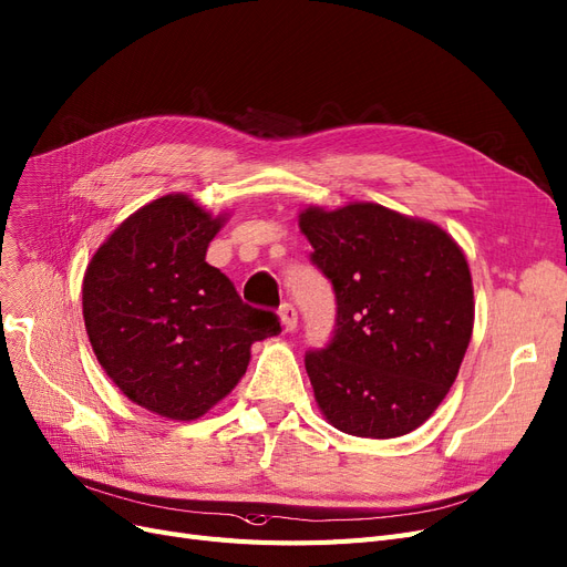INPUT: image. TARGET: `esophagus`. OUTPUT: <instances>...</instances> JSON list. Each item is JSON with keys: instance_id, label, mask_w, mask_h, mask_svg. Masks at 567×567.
<instances>
[{"instance_id": "1", "label": "esophagus", "mask_w": 567, "mask_h": 567, "mask_svg": "<svg viewBox=\"0 0 567 567\" xmlns=\"http://www.w3.org/2000/svg\"><path fill=\"white\" fill-rule=\"evenodd\" d=\"M297 320H299L297 308L291 306V303H282V306H280V322H282V329H285V331H295V329H297Z\"/></svg>"}]
</instances>
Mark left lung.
Instances as JSON below:
<instances>
[{"label":"left lung","mask_w":567,"mask_h":567,"mask_svg":"<svg viewBox=\"0 0 567 567\" xmlns=\"http://www.w3.org/2000/svg\"><path fill=\"white\" fill-rule=\"evenodd\" d=\"M301 234L337 295V329L306 354L327 421L352 436L394 439L444 402L474 329L472 272L442 226L379 203L310 205Z\"/></svg>","instance_id":"1"}]
</instances>
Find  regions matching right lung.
Returning <instances> with one entry per match:
<instances>
[{
	"instance_id": "obj_1",
	"label": "right lung",
	"mask_w": 567,
	"mask_h": 567,
	"mask_svg": "<svg viewBox=\"0 0 567 567\" xmlns=\"http://www.w3.org/2000/svg\"><path fill=\"white\" fill-rule=\"evenodd\" d=\"M226 215L167 194L123 219L83 276V322L95 358L128 400L196 421L238 385L255 341L280 333L205 261Z\"/></svg>"
}]
</instances>
